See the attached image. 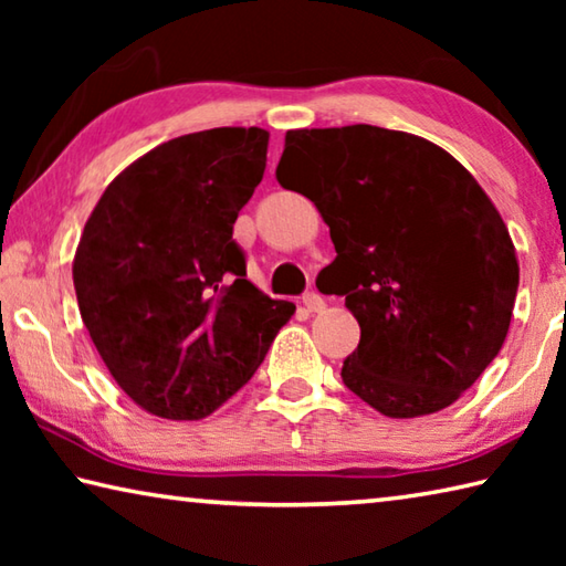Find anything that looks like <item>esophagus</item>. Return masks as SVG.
<instances>
[{"instance_id": "esophagus-1", "label": "esophagus", "mask_w": 566, "mask_h": 566, "mask_svg": "<svg viewBox=\"0 0 566 566\" xmlns=\"http://www.w3.org/2000/svg\"><path fill=\"white\" fill-rule=\"evenodd\" d=\"M302 304L306 306V312H322L324 310V300L317 292H306Z\"/></svg>"}]
</instances>
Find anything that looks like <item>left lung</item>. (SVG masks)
<instances>
[{"instance_id":"obj_1","label":"left lung","mask_w":566,"mask_h":566,"mask_svg":"<svg viewBox=\"0 0 566 566\" xmlns=\"http://www.w3.org/2000/svg\"><path fill=\"white\" fill-rule=\"evenodd\" d=\"M276 179L312 199L337 249L319 280L361 329L344 385L391 419L454 405L500 354L520 286L479 181L424 137L371 124L290 129Z\"/></svg>"}]
</instances>
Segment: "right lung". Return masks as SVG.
<instances>
[{"label":"right lung","instance_id":"right-lung-1","mask_svg":"<svg viewBox=\"0 0 566 566\" xmlns=\"http://www.w3.org/2000/svg\"><path fill=\"white\" fill-rule=\"evenodd\" d=\"M270 132L217 127L149 149L104 189L72 280L84 327L134 405L205 419L242 389L296 306L247 280L232 239Z\"/></svg>","mask_w":566,"mask_h":566}]
</instances>
